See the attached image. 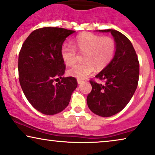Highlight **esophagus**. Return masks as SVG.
Listing matches in <instances>:
<instances>
[{
    "mask_svg": "<svg viewBox=\"0 0 155 155\" xmlns=\"http://www.w3.org/2000/svg\"><path fill=\"white\" fill-rule=\"evenodd\" d=\"M83 82H84L83 80H80V79L78 80V85H81V84H82Z\"/></svg>",
    "mask_w": 155,
    "mask_h": 155,
    "instance_id": "34e87169",
    "label": "esophagus"
}]
</instances>
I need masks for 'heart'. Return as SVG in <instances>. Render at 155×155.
Returning a JSON list of instances; mask_svg holds the SVG:
<instances>
[{
	"instance_id": "b5f03b06",
	"label": "heart",
	"mask_w": 155,
	"mask_h": 155,
	"mask_svg": "<svg viewBox=\"0 0 155 155\" xmlns=\"http://www.w3.org/2000/svg\"><path fill=\"white\" fill-rule=\"evenodd\" d=\"M76 50L83 54L85 62L76 64L68 71L70 76L78 79H85L95 69L102 70L109 64L116 51V43L110 37L84 33L78 35L73 41V45L64 44L60 50L63 63L70 66L77 60Z\"/></svg>"
}]
</instances>
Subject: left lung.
<instances>
[{"label":"left lung","instance_id":"obj_1","mask_svg":"<svg viewBox=\"0 0 155 155\" xmlns=\"http://www.w3.org/2000/svg\"><path fill=\"white\" fill-rule=\"evenodd\" d=\"M110 33L116 43V51L111 62L97 75L104 84L90 80L92 91L87 97L89 109L101 117H111L125 107L137 89L140 65L130 40L120 32L112 29L100 30Z\"/></svg>","mask_w":155,"mask_h":155}]
</instances>
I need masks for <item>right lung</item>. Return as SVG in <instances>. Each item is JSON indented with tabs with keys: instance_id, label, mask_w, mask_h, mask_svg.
Returning a JSON list of instances; mask_svg holds the SVG:
<instances>
[{
	"instance_id": "1",
	"label": "right lung",
	"mask_w": 155,
	"mask_h": 155,
	"mask_svg": "<svg viewBox=\"0 0 155 155\" xmlns=\"http://www.w3.org/2000/svg\"><path fill=\"white\" fill-rule=\"evenodd\" d=\"M75 32L42 28L32 32L22 45L18 65L20 84L31 105L44 114L53 115L65 110L78 87L75 78H61L65 66L60 50L66 38ZM59 77L61 81L54 84Z\"/></svg>"
}]
</instances>
